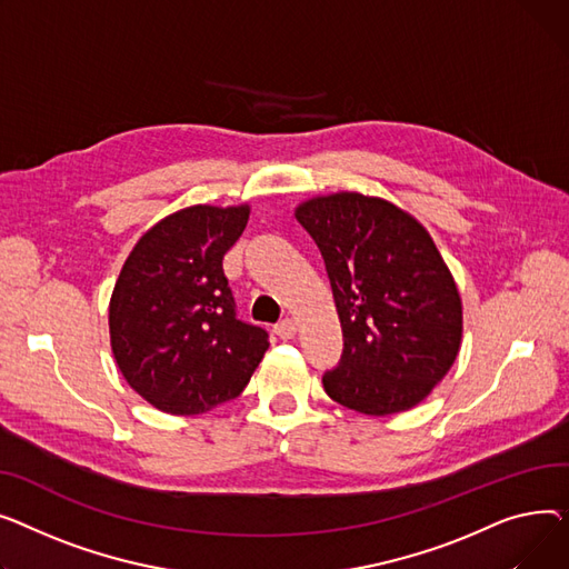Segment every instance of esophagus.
Here are the masks:
<instances>
[{
  "label": "esophagus",
  "mask_w": 569,
  "mask_h": 569,
  "mask_svg": "<svg viewBox=\"0 0 569 569\" xmlns=\"http://www.w3.org/2000/svg\"><path fill=\"white\" fill-rule=\"evenodd\" d=\"M273 330L280 340H291L296 336V323L291 319H282Z\"/></svg>",
  "instance_id": "obj_1"
}]
</instances>
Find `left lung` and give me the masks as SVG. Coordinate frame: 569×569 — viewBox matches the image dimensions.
Masks as SVG:
<instances>
[{
    "instance_id": "left-lung-1",
    "label": "left lung",
    "mask_w": 569,
    "mask_h": 569,
    "mask_svg": "<svg viewBox=\"0 0 569 569\" xmlns=\"http://www.w3.org/2000/svg\"><path fill=\"white\" fill-rule=\"evenodd\" d=\"M296 220L323 257L342 323V358L323 390L365 416L413 409L461 345V298L429 231L360 192L312 197Z\"/></svg>"
}]
</instances>
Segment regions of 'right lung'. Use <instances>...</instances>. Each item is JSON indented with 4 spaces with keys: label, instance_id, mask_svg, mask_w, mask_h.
I'll return each instance as SVG.
<instances>
[{
    "label": "right lung",
    "instance_id": "1",
    "mask_svg": "<svg viewBox=\"0 0 569 569\" xmlns=\"http://www.w3.org/2000/svg\"><path fill=\"white\" fill-rule=\"evenodd\" d=\"M250 207L181 209L128 254L110 298V342L128 386L172 416L239 397L269 349V332L237 317L222 273Z\"/></svg>",
    "mask_w": 569,
    "mask_h": 569
}]
</instances>
